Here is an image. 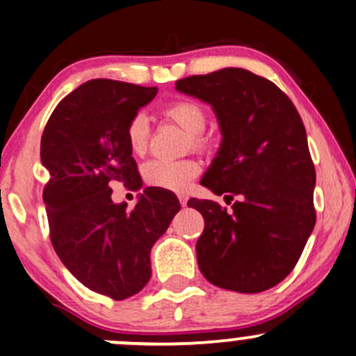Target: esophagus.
Wrapping results in <instances>:
<instances>
[{
  "instance_id": "obj_1",
  "label": "esophagus",
  "mask_w": 356,
  "mask_h": 356,
  "mask_svg": "<svg viewBox=\"0 0 356 356\" xmlns=\"http://www.w3.org/2000/svg\"><path fill=\"white\" fill-rule=\"evenodd\" d=\"M179 203H181V207H186V204H188V200H189V197H188V194H184V193H181V194H179Z\"/></svg>"
}]
</instances>
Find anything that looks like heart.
<instances>
[{
    "label": "heart",
    "instance_id": "heart-1",
    "mask_svg": "<svg viewBox=\"0 0 356 356\" xmlns=\"http://www.w3.org/2000/svg\"><path fill=\"white\" fill-rule=\"evenodd\" d=\"M163 114L181 126L189 134L191 145L200 148L203 145V133L207 128V112L193 100H177L165 107ZM149 124L145 114H134L126 126V141L134 155L145 153L148 145ZM200 174V165L194 160H160L153 159L143 165V177L149 186L165 191H184Z\"/></svg>",
    "mask_w": 356,
    "mask_h": 356
}]
</instances>
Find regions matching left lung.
Returning a JSON list of instances; mask_svg holds the SVG:
<instances>
[{"instance_id":"8db88e82","label":"left lung","mask_w":356,"mask_h":356,"mask_svg":"<svg viewBox=\"0 0 356 356\" xmlns=\"http://www.w3.org/2000/svg\"><path fill=\"white\" fill-rule=\"evenodd\" d=\"M175 90L211 106L222 143L201 184L237 200L230 211L189 200L204 218L197 266L213 285L259 293L290 275L316 225V168L285 93L242 68L182 78Z\"/></svg>"}]
</instances>
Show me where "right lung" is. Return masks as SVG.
<instances>
[{
	"label": "right lung",
	"instance_id": "1",
	"mask_svg": "<svg viewBox=\"0 0 356 356\" xmlns=\"http://www.w3.org/2000/svg\"><path fill=\"white\" fill-rule=\"evenodd\" d=\"M156 92L90 80L58 104L40 140V162L51 174L42 200L52 247L78 282L114 300L147 285L149 250L181 209L172 191L159 188L143 189L131 211L111 200L112 181L143 186L126 126Z\"/></svg>",
	"mask_w": 356,
	"mask_h": 356
}]
</instances>
